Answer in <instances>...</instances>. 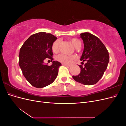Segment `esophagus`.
Masks as SVG:
<instances>
[{
    "mask_svg": "<svg viewBox=\"0 0 126 126\" xmlns=\"http://www.w3.org/2000/svg\"><path fill=\"white\" fill-rule=\"evenodd\" d=\"M62 64H63V66H67V67H70V65H69V64H66V63H63Z\"/></svg>",
    "mask_w": 126,
    "mask_h": 126,
    "instance_id": "1",
    "label": "esophagus"
}]
</instances>
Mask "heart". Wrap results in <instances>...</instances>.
Segmentation results:
<instances>
[{
	"instance_id": "1",
	"label": "heart",
	"mask_w": 126,
	"mask_h": 126,
	"mask_svg": "<svg viewBox=\"0 0 126 126\" xmlns=\"http://www.w3.org/2000/svg\"><path fill=\"white\" fill-rule=\"evenodd\" d=\"M70 42L72 45L76 48L77 46L79 44L81 43L78 39L76 38H72L70 40ZM59 40H56L54 42V43L52 45V51L56 53L59 50ZM76 59V56L74 55H67L64 54H60L58 55L57 57V59L59 62L66 63V64H70L74 62V61Z\"/></svg>"
}]
</instances>
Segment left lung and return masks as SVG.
Segmentation results:
<instances>
[{"instance_id": "1", "label": "left lung", "mask_w": 126, "mask_h": 126, "mask_svg": "<svg viewBox=\"0 0 126 126\" xmlns=\"http://www.w3.org/2000/svg\"><path fill=\"white\" fill-rule=\"evenodd\" d=\"M82 39L84 49L80 58L86 61L84 66L79 65L80 72L72 78L78 82L85 85L96 84L101 78L109 62L107 49L98 38L89 32L80 34ZM81 64H83L81 62Z\"/></svg>"}]
</instances>
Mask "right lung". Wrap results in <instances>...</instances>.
<instances>
[{"label":"right lung","mask_w":126,"mask_h":126,"mask_svg":"<svg viewBox=\"0 0 126 126\" xmlns=\"http://www.w3.org/2000/svg\"><path fill=\"white\" fill-rule=\"evenodd\" d=\"M57 39L50 33L40 32L30 36L20 49L19 64L24 77L32 86L40 88L54 81L60 63L53 61L51 66L44 60L52 58V45Z\"/></svg>","instance_id":"add662e5"}]
</instances>
